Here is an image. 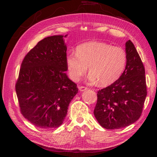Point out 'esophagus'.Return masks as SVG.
Here are the masks:
<instances>
[{"label": "esophagus", "instance_id": "obj_1", "mask_svg": "<svg viewBox=\"0 0 157 157\" xmlns=\"http://www.w3.org/2000/svg\"><path fill=\"white\" fill-rule=\"evenodd\" d=\"M78 87L80 91H85L86 89H87V87L84 86H78Z\"/></svg>", "mask_w": 157, "mask_h": 157}]
</instances>
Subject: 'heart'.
<instances>
[{
	"label": "heart",
	"instance_id": "heart-1",
	"mask_svg": "<svg viewBox=\"0 0 157 157\" xmlns=\"http://www.w3.org/2000/svg\"><path fill=\"white\" fill-rule=\"evenodd\" d=\"M127 64V55L120 47L105 42L92 41L79 45L76 53L70 52L66 65L70 78L78 81L89 70V78L101 86L113 83L123 74Z\"/></svg>",
	"mask_w": 157,
	"mask_h": 157
}]
</instances>
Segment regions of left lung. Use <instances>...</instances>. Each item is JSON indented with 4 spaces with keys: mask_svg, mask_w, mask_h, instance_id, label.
<instances>
[{
    "mask_svg": "<svg viewBox=\"0 0 157 157\" xmlns=\"http://www.w3.org/2000/svg\"><path fill=\"white\" fill-rule=\"evenodd\" d=\"M127 64L116 82L98 91L94 113L102 127L117 129L129 126L141 116L147 95L145 68L132 42L125 44Z\"/></svg>",
    "mask_w": 157,
    "mask_h": 157,
    "instance_id": "8db88e82",
    "label": "left lung"
}]
</instances>
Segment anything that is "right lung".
Instances as JSON below:
<instances>
[{
	"instance_id": "obj_1",
	"label": "right lung",
	"mask_w": 157,
	"mask_h": 157,
	"mask_svg": "<svg viewBox=\"0 0 157 157\" xmlns=\"http://www.w3.org/2000/svg\"><path fill=\"white\" fill-rule=\"evenodd\" d=\"M66 50L62 35L48 36L21 63L15 86L20 111L39 128L59 127L69 103L78 92L77 84L64 72L68 70Z\"/></svg>"
}]
</instances>
